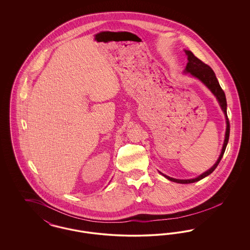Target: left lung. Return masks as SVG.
<instances>
[{"mask_svg": "<svg viewBox=\"0 0 250 250\" xmlns=\"http://www.w3.org/2000/svg\"><path fill=\"white\" fill-rule=\"evenodd\" d=\"M186 53L188 55V62L187 64V67L185 69L186 73H190L191 75L193 77H196L198 78L200 81H202L203 83L205 84L210 90L211 92L215 95V97L217 98L219 104H220V107L222 108V110L224 111L225 113V116H226V122H227V128H226V135H225V141H224V144H223V147H222V151H221V154L219 155V158L217 159V161L215 162L214 166L212 167L209 170H207L206 172L202 173V175H200L199 177L195 179H189V180H179V179L171 178V177H168L167 175H164L167 179L172 181V182H175V183H179V184H190V183H195V182H198L200 180L208 176L209 174H211L215 167H217V165L219 164L222 156L225 153V150H226L227 144L229 142V121L228 118V115H227V100L226 96H225V93L224 91L222 90V88L220 87L219 83L215 77V74L213 71V69L206 63H204L202 61L197 58L191 51L189 50H186Z\"/></svg>", "mask_w": 250, "mask_h": 250, "instance_id": "1", "label": "left lung"}]
</instances>
